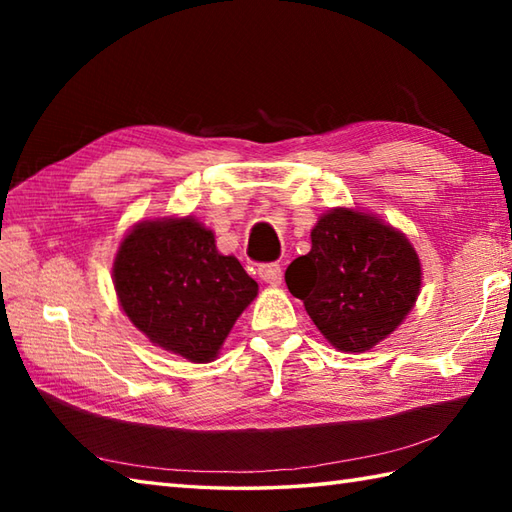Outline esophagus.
<instances>
[{"label": "esophagus", "mask_w": 512, "mask_h": 512, "mask_svg": "<svg viewBox=\"0 0 512 512\" xmlns=\"http://www.w3.org/2000/svg\"><path fill=\"white\" fill-rule=\"evenodd\" d=\"M257 275L262 281L270 286H279L281 284V266L279 264H262L257 268Z\"/></svg>", "instance_id": "obj_1"}]
</instances>
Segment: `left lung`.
I'll list each match as a JSON object with an SVG mask.
<instances>
[{
  "label": "left lung",
  "mask_w": 512,
  "mask_h": 512,
  "mask_svg": "<svg viewBox=\"0 0 512 512\" xmlns=\"http://www.w3.org/2000/svg\"><path fill=\"white\" fill-rule=\"evenodd\" d=\"M407 237L367 213L334 209L312 228V248L286 270L321 334L341 352H365L394 332L420 292Z\"/></svg>",
  "instance_id": "1"
}]
</instances>
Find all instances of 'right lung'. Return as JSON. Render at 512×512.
<instances>
[{"label": "right lung", "instance_id": "obj_1", "mask_svg": "<svg viewBox=\"0 0 512 512\" xmlns=\"http://www.w3.org/2000/svg\"><path fill=\"white\" fill-rule=\"evenodd\" d=\"M114 288L151 343L193 363L213 361L257 297V281L217 253L213 233L193 217L140 222L118 248Z\"/></svg>", "mask_w": 512, "mask_h": 512}]
</instances>
